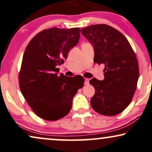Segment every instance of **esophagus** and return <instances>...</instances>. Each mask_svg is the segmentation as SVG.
Returning <instances> with one entry per match:
<instances>
[{
  "mask_svg": "<svg viewBox=\"0 0 152 152\" xmlns=\"http://www.w3.org/2000/svg\"><path fill=\"white\" fill-rule=\"evenodd\" d=\"M89 83V79H88V78H85V85H88Z\"/></svg>",
  "mask_w": 152,
  "mask_h": 152,
  "instance_id": "1",
  "label": "esophagus"
}]
</instances>
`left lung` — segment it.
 Returning a JSON list of instances; mask_svg holds the SVG:
<instances>
[{"instance_id":"obj_1","label":"left lung","mask_w":152,"mask_h":152,"mask_svg":"<svg viewBox=\"0 0 152 152\" xmlns=\"http://www.w3.org/2000/svg\"><path fill=\"white\" fill-rule=\"evenodd\" d=\"M80 31L93 46L94 62L105 65L104 79L89 81L95 89L91 107L102 115H117L128 107L135 92L139 79L135 54L126 37L107 24H94Z\"/></svg>"}]
</instances>
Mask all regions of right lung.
<instances>
[{
  "instance_id": "obj_1",
  "label": "right lung",
  "mask_w": 152,
  "mask_h": 152,
  "mask_svg": "<svg viewBox=\"0 0 152 152\" xmlns=\"http://www.w3.org/2000/svg\"><path fill=\"white\" fill-rule=\"evenodd\" d=\"M80 31L79 28L46 29L31 39L24 53L19 74L20 90L33 111L46 121L67 115L73 97L84 86L82 76L58 75L57 68L77 44Z\"/></svg>"
}]
</instances>
